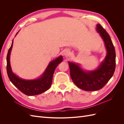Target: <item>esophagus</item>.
<instances>
[{
    "label": "esophagus",
    "mask_w": 124,
    "mask_h": 124,
    "mask_svg": "<svg viewBox=\"0 0 124 124\" xmlns=\"http://www.w3.org/2000/svg\"><path fill=\"white\" fill-rule=\"evenodd\" d=\"M70 54V52L69 50H65L64 51H63V54L64 55L65 57H67V56H68Z\"/></svg>",
    "instance_id": "34e87169"
}]
</instances>
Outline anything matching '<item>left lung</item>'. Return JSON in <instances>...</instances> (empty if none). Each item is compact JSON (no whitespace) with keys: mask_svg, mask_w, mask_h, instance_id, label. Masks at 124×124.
I'll return each mask as SVG.
<instances>
[{"mask_svg":"<svg viewBox=\"0 0 124 124\" xmlns=\"http://www.w3.org/2000/svg\"><path fill=\"white\" fill-rule=\"evenodd\" d=\"M96 30L104 42L106 57L94 70L84 69L78 63L69 62L70 76L78 88L86 91H96L102 88L113 76L115 69V48L109 35L99 24Z\"/></svg>","mask_w":124,"mask_h":124,"instance_id":"obj_1","label":"left lung"}]
</instances>
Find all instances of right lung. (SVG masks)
<instances>
[{"label":"right lung","mask_w":124,"mask_h":124,"mask_svg":"<svg viewBox=\"0 0 124 124\" xmlns=\"http://www.w3.org/2000/svg\"><path fill=\"white\" fill-rule=\"evenodd\" d=\"M19 31L17 32L16 36ZM13 44V40L7 56V71L10 81L21 92L27 96L37 95L46 91L52 85V78L56 68L62 62V55L59 56L51 61L43 73L39 77L35 79L26 80L20 78L14 73L11 68L10 55Z\"/></svg>","instance_id":"add662e5"}]
</instances>
